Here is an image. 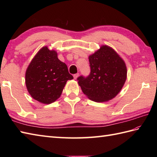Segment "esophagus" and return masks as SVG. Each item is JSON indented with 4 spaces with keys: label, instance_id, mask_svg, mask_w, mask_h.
Here are the masks:
<instances>
[{
    "label": "esophagus",
    "instance_id": "1",
    "mask_svg": "<svg viewBox=\"0 0 157 157\" xmlns=\"http://www.w3.org/2000/svg\"><path fill=\"white\" fill-rule=\"evenodd\" d=\"M78 76H79V73H76V74L73 75V78H74L75 79H76L77 78H78Z\"/></svg>",
    "mask_w": 157,
    "mask_h": 157
}]
</instances>
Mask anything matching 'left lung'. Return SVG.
I'll return each instance as SVG.
<instances>
[{
  "label": "left lung",
  "instance_id": "obj_1",
  "mask_svg": "<svg viewBox=\"0 0 157 157\" xmlns=\"http://www.w3.org/2000/svg\"><path fill=\"white\" fill-rule=\"evenodd\" d=\"M90 73L78 78L82 92L91 101L103 102L115 98L127 79L125 61L114 49L102 45L89 56Z\"/></svg>",
  "mask_w": 157,
  "mask_h": 157
}]
</instances>
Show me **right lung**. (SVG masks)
<instances>
[{
	"mask_svg": "<svg viewBox=\"0 0 157 157\" xmlns=\"http://www.w3.org/2000/svg\"><path fill=\"white\" fill-rule=\"evenodd\" d=\"M73 79L57 52L44 46L36 53L25 71V85L32 97L51 104L61 96L67 80Z\"/></svg>",
	"mask_w": 157,
	"mask_h": 157,
	"instance_id": "add662e5",
	"label": "right lung"
}]
</instances>
